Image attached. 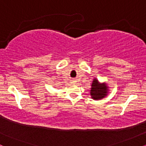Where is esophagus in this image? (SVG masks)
I'll return each mask as SVG.
<instances>
[{
  "mask_svg": "<svg viewBox=\"0 0 146 146\" xmlns=\"http://www.w3.org/2000/svg\"><path fill=\"white\" fill-rule=\"evenodd\" d=\"M71 83L72 84H75L76 83V82H75L74 80H71Z\"/></svg>",
  "mask_w": 146,
  "mask_h": 146,
  "instance_id": "34e87169",
  "label": "esophagus"
}]
</instances>
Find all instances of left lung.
<instances>
[{
    "mask_svg": "<svg viewBox=\"0 0 146 146\" xmlns=\"http://www.w3.org/2000/svg\"><path fill=\"white\" fill-rule=\"evenodd\" d=\"M109 92V87L106 83H101L98 79L94 78L91 84L90 94L91 98L94 100H100L107 96Z\"/></svg>",
    "mask_w": 146,
    "mask_h": 146,
    "instance_id": "left-lung-1",
    "label": "left lung"
}]
</instances>
